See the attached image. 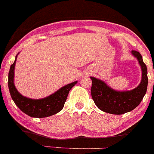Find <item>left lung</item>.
I'll list each match as a JSON object with an SVG mask.
<instances>
[{"label":"left lung","mask_w":154,"mask_h":154,"mask_svg":"<svg viewBox=\"0 0 154 154\" xmlns=\"http://www.w3.org/2000/svg\"><path fill=\"white\" fill-rule=\"evenodd\" d=\"M132 53L138 59L142 71V79L138 87L131 91L117 92L106 85L104 82L90 77L92 81L91 94L94 102L102 111L111 114H123L135 109L141 103L147 92L148 78L147 66L142 56L136 50Z\"/></svg>","instance_id":"left-lung-1"}]
</instances>
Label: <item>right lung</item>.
I'll use <instances>...</instances> for the list:
<instances>
[{"label": "right lung", "mask_w": 154, "mask_h": 154, "mask_svg": "<svg viewBox=\"0 0 154 154\" xmlns=\"http://www.w3.org/2000/svg\"><path fill=\"white\" fill-rule=\"evenodd\" d=\"M16 60L11 65L8 74V86L12 99L18 107L31 117L43 118L59 113L63 108L71 88L77 83L73 82L61 88L53 95L42 99H31L24 97L16 89L13 83Z\"/></svg>", "instance_id": "obj_1"}]
</instances>
